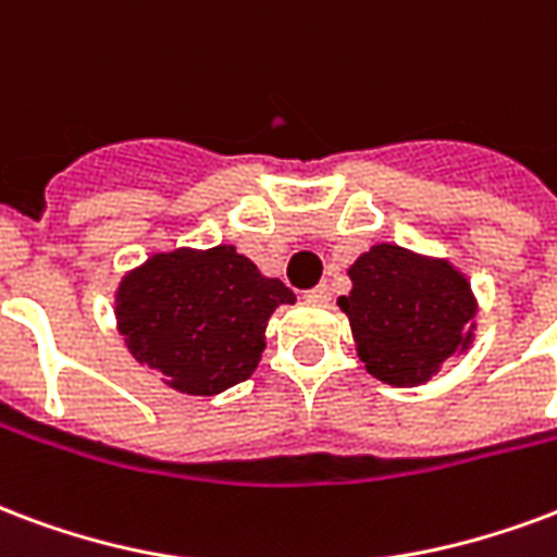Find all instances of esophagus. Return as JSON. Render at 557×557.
<instances>
[{"instance_id":"esophagus-1","label":"esophagus","mask_w":557,"mask_h":557,"mask_svg":"<svg viewBox=\"0 0 557 557\" xmlns=\"http://www.w3.org/2000/svg\"><path fill=\"white\" fill-rule=\"evenodd\" d=\"M304 298L310 300V304H327L331 300V289H327V283H319L315 289L304 292Z\"/></svg>"}]
</instances>
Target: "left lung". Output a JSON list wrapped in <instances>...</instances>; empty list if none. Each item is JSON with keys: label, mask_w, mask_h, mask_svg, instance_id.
Returning <instances> with one entry per match:
<instances>
[{"label": "left lung", "mask_w": 557, "mask_h": 557, "mask_svg": "<svg viewBox=\"0 0 557 557\" xmlns=\"http://www.w3.org/2000/svg\"><path fill=\"white\" fill-rule=\"evenodd\" d=\"M348 274L354 289L339 307L351 321L360 360L377 381L419 386L469 348L475 298L448 262L374 245Z\"/></svg>", "instance_id": "left-lung-1"}]
</instances>
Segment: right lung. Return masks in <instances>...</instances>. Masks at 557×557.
<instances>
[{
	"label": "right lung",
	"instance_id": "right-lung-1",
	"mask_svg": "<svg viewBox=\"0 0 557 557\" xmlns=\"http://www.w3.org/2000/svg\"><path fill=\"white\" fill-rule=\"evenodd\" d=\"M280 304H295L280 280L233 245L156 253L123 277L117 331L132 357L188 395H218L247 381Z\"/></svg>",
	"mask_w": 557,
	"mask_h": 557
}]
</instances>
